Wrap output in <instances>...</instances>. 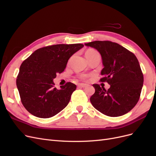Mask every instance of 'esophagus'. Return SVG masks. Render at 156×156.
Returning <instances> with one entry per match:
<instances>
[{
	"label": "esophagus",
	"instance_id": "obj_1",
	"mask_svg": "<svg viewBox=\"0 0 156 156\" xmlns=\"http://www.w3.org/2000/svg\"><path fill=\"white\" fill-rule=\"evenodd\" d=\"M79 87H81V88H85L87 85L86 84H83V83H81V84H79V85H78Z\"/></svg>",
	"mask_w": 156,
	"mask_h": 156
}]
</instances>
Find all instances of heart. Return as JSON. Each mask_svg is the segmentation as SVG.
I'll return each instance as SVG.
<instances>
[{
  "label": "heart",
  "instance_id": "1",
  "mask_svg": "<svg viewBox=\"0 0 156 156\" xmlns=\"http://www.w3.org/2000/svg\"><path fill=\"white\" fill-rule=\"evenodd\" d=\"M96 54H98V52L96 51L95 50H94V49H89V50H88V51L86 52L85 55H86V57L88 58V56H92V55H96ZM84 77H85V76H82V78H84Z\"/></svg>",
  "mask_w": 156,
  "mask_h": 156
}]
</instances>
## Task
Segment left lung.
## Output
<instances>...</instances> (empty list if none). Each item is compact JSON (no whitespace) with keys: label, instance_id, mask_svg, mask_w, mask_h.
<instances>
[{"label":"left lung","instance_id":"left-lung-1","mask_svg":"<svg viewBox=\"0 0 156 156\" xmlns=\"http://www.w3.org/2000/svg\"><path fill=\"white\" fill-rule=\"evenodd\" d=\"M100 53L103 68L101 82H107V90L94 84L95 93L90 100L103 115L116 117L130 111L137 103L144 78L135 55L119 44L109 41H94L84 44Z\"/></svg>","mask_w":156,"mask_h":156}]
</instances>
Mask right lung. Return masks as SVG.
Masks as SVG:
<instances>
[{
  "instance_id": "obj_1",
  "label": "right lung",
  "mask_w": 156,
  "mask_h": 156,
  "mask_svg": "<svg viewBox=\"0 0 156 156\" xmlns=\"http://www.w3.org/2000/svg\"><path fill=\"white\" fill-rule=\"evenodd\" d=\"M83 47L81 44L45 47L23 61L16 84L23 105L30 114L48 119L68 105L76 85L69 82L57 89L53 79L64 72L71 56Z\"/></svg>"
}]
</instances>
